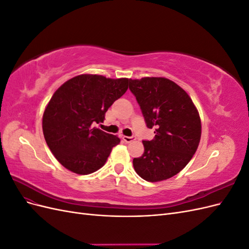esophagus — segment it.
I'll return each instance as SVG.
<instances>
[{
	"label": "esophagus",
	"mask_w": 249,
	"mask_h": 249,
	"mask_svg": "<svg viewBox=\"0 0 249 249\" xmlns=\"http://www.w3.org/2000/svg\"><path fill=\"white\" fill-rule=\"evenodd\" d=\"M123 139H124L126 143H130V142H132V141H134L135 139H136V137H135V136H124Z\"/></svg>",
	"instance_id": "esophagus-1"
}]
</instances>
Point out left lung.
<instances>
[{"label": "left lung", "instance_id": "1", "mask_svg": "<svg viewBox=\"0 0 249 249\" xmlns=\"http://www.w3.org/2000/svg\"><path fill=\"white\" fill-rule=\"evenodd\" d=\"M129 88L139 104L155 138L143 140L144 153L134 158L137 175L147 182L167 179L182 170L199 144L198 112L184 89L165 78L130 80Z\"/></svg>", "mask_w": 249, "mask_h": 249}]
</instances>
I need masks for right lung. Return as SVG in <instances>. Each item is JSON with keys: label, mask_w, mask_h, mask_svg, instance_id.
I'll return each instance as SVG.
<instances>
[{"label": "right lung", "mask_w": 249, "mask_h": 249, "mask_svg": "<svg viewBox=\"0 0 249 249\" xmlns=\"http://www.w3.org/2000/svg\"><path fill=\"white\" fill-rule=\"evenodd\" d=\"M130 80L81 74L59 87L44 110L42 131L59 163L78 175H89L106 163L120 139L94 125L127 90Z\"/></svg>", "instance_id": "1"}]
</instances>
